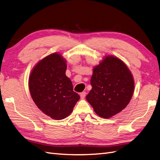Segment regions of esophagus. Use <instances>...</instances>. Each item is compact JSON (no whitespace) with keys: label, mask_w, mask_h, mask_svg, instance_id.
I'll use <instances>...</instances> for the list:
<instances>
[{"label":"esophagus","mask_w":160,"mask_h":160,"mask_svg":"<svg viewBox=\"0 0 160 160\" xmlns=\"http://www.w3.org/2000/svg\"><path fill=\"white\" fill-rule=\"evenodd\" d=\"M85 95H86V92H82V93H80V97H81V99L85 98Z\"/></svg>","instance_id":"obj_1"}]
</instances>
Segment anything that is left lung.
I'll list each match as a JSON object with an SVG mask.
<instances>
[{
	"instance_id": "1",
	"label": "left lung",
	"mask_w": 160,
	"mask_h": 160,
	"mask_svg": "<svg viewBox=\"0 0 160 160\" xmlns=\"http://www.w3.org/2000/svg\"><path fill=\"white\" fill-rule=\"evenodd\" d=\"M91 85L86 99L103 118H109L125 108L134 90V81L128 67L112 56L106 57L93 69Z\"/></svg>"
}]
</instances>
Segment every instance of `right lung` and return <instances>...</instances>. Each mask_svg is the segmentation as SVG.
<instances>
[{
  "mask_svg": "<svg viewBox=\"0 0 160 160\" xmlns=\"http://www.w3.org/2000/svg\"><path fill=\"white\" fill-rule=\"evenodd\" d=\"M65 60L58 53L45 57L34 67L28 80L32 98L38 108L52 119L66 118L80 96L65 75Z\"/></svg>",
  "mask_w": 160,
  "mask_h": 160,
  "instance_id": "1",
  "label": "right lung"
}]
</instances>
